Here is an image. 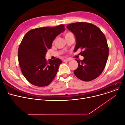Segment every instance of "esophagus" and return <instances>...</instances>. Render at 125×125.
Returning a JSON list of instances; mask_svg holds the SVG:
<instances>
[{"label": "esophagus", "mask_w": 125, "mask_h": 125, "mask_svg": "<svg viewBox=\"0 0 125 125\" xmlns=\"http://www.w3.org/2000/svg\"><path fill=\"white\" fill-rule=\"evenodd\" d=\"M71 60V59H70V58H67V59H64L63 60V62H69Z\"/></svg>", "instance_id": "esophagus-1"}]
</instances>
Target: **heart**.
Here are the masks:
<instances>
[{
  "label": "heart",
  "instance_id": "1",
  "mask_svg": "<svg viewBox=\"0 0 125 125\" xmlns=\"http://www.w3.org/2000/svg\"><path fill=\"white\" fill-rule=\"evenodd\" d=\"M72 35H73V33H72L71 32L68 31V32L65 33V37H67V36H68Z\"/></svg>",
  "mask_w": 125,
  "mask_h": 125
}]
</instances>
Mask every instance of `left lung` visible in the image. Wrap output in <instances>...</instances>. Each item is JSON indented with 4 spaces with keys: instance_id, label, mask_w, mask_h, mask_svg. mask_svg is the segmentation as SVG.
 I'll list each match as a JSON object with an SVG mask.
<instances>
[{
    "instance_id": "left-lung-1",
    "label": "left lung",
    "mask_w": 125,
    "mask_h": 125,
    "mask_svg": "<svg viewBox=\"0 0 125 125\" xmlns=\"http://www.w3.org/2000/svg\"><path fill=\"white\" fill-rule=\"evenodd\" d=\"M76 38L74 50L79 48L84 60L76 59L78 67L75 76L84 81L97 78L104 71L108 56L109 49L104 34L95 25L86 22L72 23L67 26Z\"/></svg>"
}]
</instances>
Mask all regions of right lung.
I'll return each mask as SVG.
<instances>
[{
	"label": "right lung",
	"mask_w": 125,
	"mask_h": 125,
	"mask_svg": "<svg viewBox=\"0 0 125 125\" xmlns=\"http://www.w3.org/2000/svg\"><path fill=\"white\" fill-rule=\"evenodd\" d=\"M64 30V26L60 25L36 28L26 34L19 47L18 60L29 83L44 87L52 81L62 61L58 58L47 61L45 56L56 37Z\"/></svg>",
	"instance_id": "add662e5"
}]
</instances>
